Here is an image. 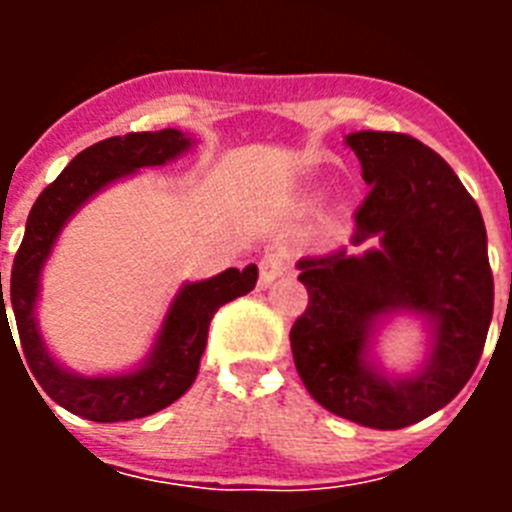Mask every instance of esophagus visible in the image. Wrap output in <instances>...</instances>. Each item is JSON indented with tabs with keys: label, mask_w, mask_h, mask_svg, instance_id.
<instances>
[{
	"label": "esophagus",
	"mask_w": 512,
	"mask_h": 512,
	"mask_svg": "<svg viewBox=\"0 0 512 512\" xmlns=\"http://www.w3.org/2000/svg\"><path fill=\"white\" fill-rule=\"evenodd\" d=\"M287 271V259H284V253H266L264 259L259 261V282L261 287H269L274 279H279Z\"/></svg>",
	"instance_id": "obj_1"
}]
</instances>
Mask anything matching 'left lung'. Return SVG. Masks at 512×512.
Masks as SVG:
<instances>
[{"instance_id":"obj_1","label":"left lung","mask_w":512,"mask_h":512,"mask_svg":"<svg viewBox=\"0 0 512 512\" xmlns=\"http://www.w3.org/2000/svg\"><path fill=\"white\" fill-rule=\"evenodd\" d=\"M369 194L351 243L297 261L307 310L289 330L302 384L325 410L397 431L449 405L474 374L495 305L487 230L446 161L402 133L346 135ZM397 311L429 323L432 346L413 375L392 378L371 356L376 328Z\"/></svg>"}]
</instances>
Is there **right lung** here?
<instances>
[{"label":"right lung","instance_id":"right-lung-1","mask_svg":"<svg viewBox=\"0 0 512 512\" xmlns=\"http://www.w3.org/2000/svg\"><path fill=\"white\" fill-rule=\"evenodd\" d=\"M192 146L194 140L174 128L99 140L87 151H81L58 174L56 182L40 192L33 210L27 215L25 238L12 264L7 300L12 302L22 354L35 382L43 387L45 395L69 413L94 420V423H120V420L146 418V415L169 408L197 379L212 315L225 302L248 295L256 287V279H259L256 264H248L243 271L225 269L212 279L182 284L166 310L164 323L143 364L125 374L81 377L58 364L40 336L38 318H35L40 274L56 246L58 235L76 215V210L87 205L107 184L146 166H164L166 161H174ZM2 325L9 330L0 271V328Z\"/></svg>","mask_w":512,"mask_h":512}]
</instances>
